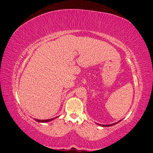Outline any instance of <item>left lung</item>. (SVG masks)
Here are the masks:
<instances>
[{
  "instance_id": "1",
  "label": "left lung",
  "mask_w": 153,
  "mask_h": 153,
  "mask_svg": "<svg viewBox=\"0 0 153 153\" xmlns=\"http://www.w3.org/2000/svg\"><path fill=\"white\" fill-rule=\"evenodd\" d=\"M120 121H121V120H120V121H118V122H116V123H112V124H108V125H102V124H99V126H102V127H110V126H114V125H115V124H116V123H119Z\"/></svg>"
}]
</instances>
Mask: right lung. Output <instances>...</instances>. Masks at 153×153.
Masks as SVG:
<instances>
[{"label": "right lung", "mask_w": 153, "mask_h": 153, "mask_svg": "<svg viewBox=\"0 0 153 153\" xmlns=\"http://www.w3.org/2000/svg\"><path fill=\"white\" fill-rule=\"evenodd\" d=\"M57 117H56V118H51V119H48V120H38V119H35L34 118V120H35V121H37V122H40V123H45V122H51L52 121V120H54L55 118H56Z\"/></svg>", "instance_id": "obj_1"}]
</instances>
